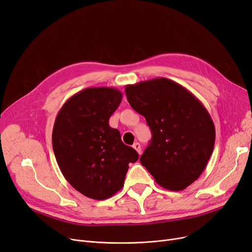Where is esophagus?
I'll return each instance as SVG.
<instances>
[{"mask_svg":"<svg viewBox=\"0 0 252 252\" xmlns=\"http://www.w3.org/2000/svg\"><path fill=\"white\" fill-rule=\"evenodd\" d=\"M133 148L137 151V153L138 154H141V152H142V148H141V145H140V143H134L133 144Z\"/></svg>","mask_w":252,"mask_h":252,"instance_id":"esophagus-1","label":"esophagus"}]
</instances>
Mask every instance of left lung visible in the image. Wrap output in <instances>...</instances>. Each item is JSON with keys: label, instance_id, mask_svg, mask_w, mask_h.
Segmentation results:
<instances>
[{"label": "left lung", "instance_id": "left-lung-1", "mask_svg": "<svg viewBox=\"0 0 252 252\" xmlns=\"http://www.w3.org/2000/svg\"><path fill=\"white\" fill-rule=\"evenodd\" d=\"M125 93L152 133L141 163L160 187L185 189L201 175L214 150L216 130L209 111L192 93L167 78L129 84Z\"/></svg>", "mask_w": 252, "mask_h": 252}]
</instances>
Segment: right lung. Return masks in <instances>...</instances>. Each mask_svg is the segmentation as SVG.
Masks as SVG:
<instances>
[{
  "instance_id": "right-lung-1",
  "label": "right lung",
  "mask_w": 252,
  "mask_h": 252,
  "mask_svg": "<svg viewBox=\"0 0 252 252\" xmlns=\"http://www.w3.org/2000/svg\"><path fill=\"white\" fill-rule=\"evenodd\" d=\"M114 88H89L75 94L60 108L52 133L60 171L82 195L103 200L123 188L129 162L137 152L108 124L122 101Z\"/></svg>"
}]
</instances>
